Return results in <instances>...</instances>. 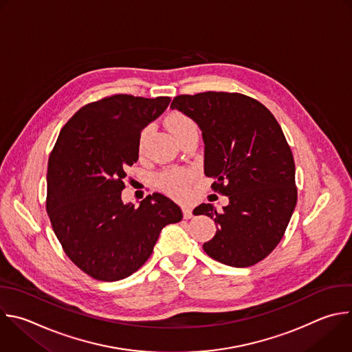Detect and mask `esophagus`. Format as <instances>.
I'll return each instance as SVG.
<instances>
[{"mask_svg":"<svg viewBox=\"0 0 352 352\" xmlns=\"http://www.w3.org/2000/svg\"><path fill=\"white\" fill-rule=\"evenodd\" d=\"M182 211H184V218H185V219L192 218L193 214H192V207H190V206H188V204L184 206V207H182Z\"/></svg>","mask_w":352,"mask_h":352,"instance_id":"34e87169","label":"esophagus"}]
</instances>
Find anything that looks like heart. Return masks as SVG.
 <instances>
[{"label":"heart","mask_w":352,"mask_h":352,"mask_svg":"<svg viewBox=\"0 0 352 352\" xmlns=\"http://www.w3.org/2000/svg\"><path fill=\"white\" fill-rule=\"evenodd\" d=\"M167 126L175 138L190 131H197L196 123L182 113H173L167 119ZM146 135H148V130H145L141 135V141H140L141 149L145 144ZM160 179L166 189H168L173 195L181 197L186 195V190L193 181V174L186 170H170V171H166Z\"/></svg>","instance_id":"heart-1"}]
</instances>
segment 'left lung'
<instances>
[{
	"mask_svg": "<svg viewBox=\"0 0 352 352\" xmlns=\"http://www.w3.org/2000/svg\"><path fill=\"white\" fill-rule=\"evenodd\" d=\"M171 109L200 129L204 174L229 199L222 211L210 203L193 211L217 223L204 252L229 267L257 264L283 238L297 203L294 160L280 126L264 104L242 94L179 95Z\"/></svg>",
	"mask_w": 352,
	"mask_h": 352,
	"instance_id": "8db88e82",
	"label": "left lung"
}]
</instances>
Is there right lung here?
<instances>
[{"mask_svg": "<svg viewBox=\"0 0 352 352\" xmlns=\"http://www.w3.org/2000/svg\"><path fill=\"white\" fill-rule=\"evenodd\" d=\"M171 98L113 95L74 113L62 129L47 171V212L67 257L89 276L114 282L151 257L162 229L182 219L162 193L138 207L122 200L126 170L140 157L142 130Z\"/></svg>", "mask_w": 352, "mask_h": 352, "instance_id": "right-lung-1", "label": "right lung"}]
</instances>
